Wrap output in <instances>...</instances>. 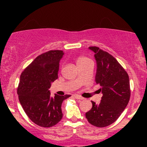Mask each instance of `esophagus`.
<instances>
[{"instance_id": "obj_1", "label": "esophagus", "mask_w": 147, "mask_h": 147, "mask_svg": "<svg viewBox=\"0 0 147 147\" xmlns=\"http://www.w3.org/2000/svg\"><path fill=\"white\" fill-rule=\"evenodd\" d=\"M74 97H75V99H77V100H83V97H81V96H80V95H78V94H75V95H74Z\"/></svg>"}]
</instances>
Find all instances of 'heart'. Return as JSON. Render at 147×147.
Wrapping results in <instances>:
<instances>
[{
    "label": "heart",
    "instance_id": "1",
    "mask_svg": "<svg viewBox=\"0 0 147 147\" xmlns=\"http://www.w3.org/2000/svg\"><path fill=\"white\" fill-rule=\"evenodd\" d=\"M87 60H89L88 58H87V57H78V59H77V64H78V63H84V62L87 61Z\"/></svg>",
    "mask_w": 147,
    "mask_h": 147
}]
</instances>
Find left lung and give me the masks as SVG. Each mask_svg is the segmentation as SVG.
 I'll use <instances>...</instances> for the list:
<instances>
[{
    "label": "left lung",
    "instance_id": "1",
    "mask_svg": "<svg viewBox=\"0 0 147 147\" xmlns=\"http://www.w3.org/2000/svg\"><path fill=\"white\" fill-rule=\"evenodd\" d=\"M97 63L95 82L101 87L100 103L92 101V107L86 112L93 126L105 127L115 122L129 101L130 84L127 72L112 55L97 47H90Z\"/></svg>",
    "mask_w": 147,
    "mask_h": 147
}]
</instances>
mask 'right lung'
<instances>
[{"mask_svg": "<svg viewBox=\"0 0 147 147\" xmlns=\"http://www.w3.org/2000/svg\"><path fill=\"white\" fill-rule=\"evenodd\" d=\"M63 50H50L40 55L21 73L18 94L19 101L31 121L38 126L50 127L63 118L62 103L70 97L50 96L51 83L58 78Z\"/></svg>", "mask_w": 147, "mask_h": 147, "instance_id": "obj_1", "label": "right lung"}]
</instances>
